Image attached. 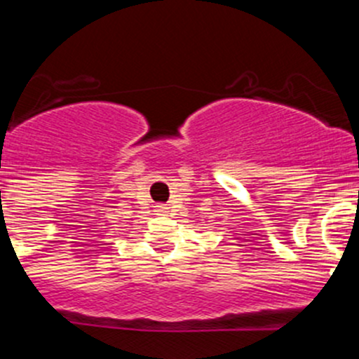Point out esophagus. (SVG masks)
Listing matches in <instances>:
<instances>
[{
	"instance_id": "esophagus-1",
	"label": "esophagus",
	"mask_w": 359,
	"mask_h": 359,
	"mask_svg": "<svg viewBox=\"0 0 359 359\" xmlns=\"http://www.w3.org/2000/svg\"><path fill=\"white\" fill-rule=\"evenodd\" d=\"M154 208H156L154 212H156L158 215H165V213H168V206L166 205H156Z\"/></svg>"
}]
</instances>
